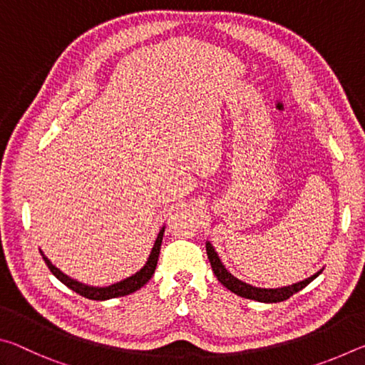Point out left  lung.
Here are the masks:
<instances>
[{"mask_svg":"<svg viewBox=\"0 0 365 365\" xmlns=\"http://www.w3.org/2000/svg\"><path fill=\"white\" fill-rule=\"evenodd\" d=\"M206 251H207L209 262H211V267L214 270V275L217 277V280L222 283V285H224L227 289H230L232 293L242 296V298L255 299L259 302L285 301L289 298V296H293L294 293H298L299 289L307 287L309 283L316 279V277L322 274V270H319L317 274H314L312 277H309V279H306V280L293 283V285H288V287H282V288H257V287L250 285V283L238 280L237 277H233L230 272L225 269V265L222 264L219 255L215 252L214 246L209 242H206Z\"/></svg>","mask_w":365,"mask_h":365,"instance_id":"8db88e82","label":"left lung"}]
</instances>
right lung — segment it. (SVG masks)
Masks as SVG:
<instances>
[{"label":"right lung","instance_id":"1","mask_svg":"<svg viewBox=\"0 0 365 365\" xmlns=\"http://www.w3.org/2000/svg\"><path fill=\"white\" fill-rule=\"evenodd\" d=\"M164 228L163 227L158 233V238L156 242H154L153 250L150 252V257H148L146 264L141 267L138 272H135L133 275L127 277V279H123L117 283H113V285H108V287H90V285H85L82 282H77L71 279L69 275H66L64 272H61L56 265H53L51 261L43 255L41 252V257L43 261L46 262L48 269L51 270V274L56 277L59 282H63L67 288H71L72 292L78 293L80 296H83V298H88V299H95V301H104V299H110V298H117V296H125V294H130L133 292H137L143 285H146L148 280L151 279L154 270H156V265H158V259H159V251H160V243H163V237H164Z\"/></svg>","mask_w":365,"mask_h":365}]
</instances>
